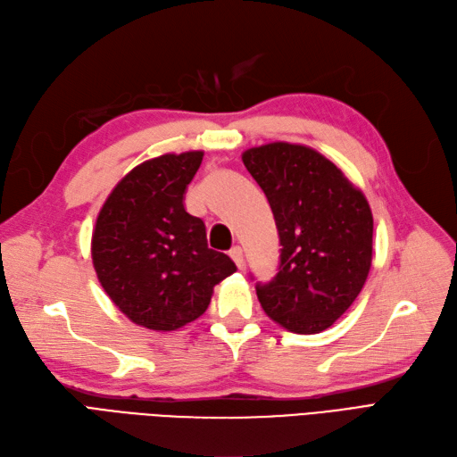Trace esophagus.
<instances>
[{
	"label": "esophagus",
	"mask_w": 457,
	"mask_h": 457,
	"mask_svg": "<svg viewBox=\"0 0 457 457\" xmlns=\"http://www.w3.org/2000/svg\"><path fill=\"white\" fill-rule=\"evenodd\" d=\"M228 255H230V259L236 262V266H238V269H242V266H244V251H242V247H240V245H234V247L228 251Z\"/></svg>",
	"instance_id": "34e87169"
}]
</instances>
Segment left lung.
<instances>
[{"instance_id": "8db88e82", "label": "left lung", "mask_w": 457, "mask_h": 457, "mask_svg": "<svg viewBox=\"0 0 457 457\" xmlns=\"http://www.w3.org/2000/svg\"><path fill=\"white\" fill-rule=\"evenodd\" d=\"M279 234V266L257 283L262 310L283 328L316 335L363 289L372 264V212L365 195L316 149L274 141L244 151Z\"/></svg>"}]
</instances>
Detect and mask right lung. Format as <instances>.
Masks as SVG:
<instances>
[{
    "mask_svg": "<svg viewBox=\"0 0 457 457\" xmlns=\"http://www.w3.org/2000/svg\"><path fill=\"white\" fill-rule=\"evenodd\" d=\"M202 151L168 153L124 176L92 232V262L104 291L136 325L176 330L200 318L213 287L236 272L208 247L206 225L187 213L185 191Z\"/></svg>",
    "mask_w": 457,
    "mask_h": 457,
    "instance_id": "1",
    "label": "right lung"
}]
</instances>
